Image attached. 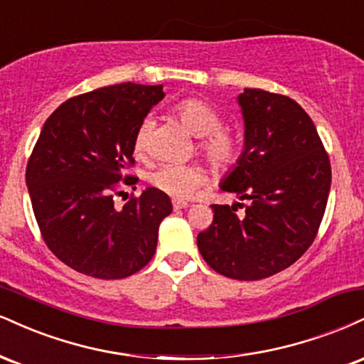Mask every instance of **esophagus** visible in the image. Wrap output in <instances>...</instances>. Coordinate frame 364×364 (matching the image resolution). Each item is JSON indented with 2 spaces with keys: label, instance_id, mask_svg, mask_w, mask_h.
Masks as SVG:
<instances>
[{
  "label": "esophagus",
  "instance_id": "34e87169",
  "mask_svg": "<svg viewBox=\"0 0 364 364\" xmlns=\"http://www.w3.org/2000/svg\"><path fill=\"white\" fill-rule=\"evenodd\" d=\"M186 207H188L186 201H183V200H176V198L173 200V208H174V210H181V208H186Z\"/></svg>",
  "mask_w": 364,
  "mask_h": 364
}]
</instances>
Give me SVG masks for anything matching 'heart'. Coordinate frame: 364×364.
Returning a JSON list of instances; mask_svg holds the SVG:
<instances>
[{"mask_svg":"<svg viewBox=\"0 0 364 364\" xmlns=\"http://www.w3.org/2000/svg\"><path fill=\"white\" fill-rule=\"evenodd\" d=\"M174 113L181 124L198 139V152L210 166L218 171H229L239 163L240 140L230 130L222 129V117L212 105L196 96H186L174 105ZM154 122L144 118L134 134L132 149L135 157H146L151 144ZM207 174L198 164H161L147 174V181L161 193L176 200H186L203 185Z\"/></svg>","mask_w":364,"mask_h":364,"instance_id":"1","label":"heart"}]
</instances>
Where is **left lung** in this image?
Returning a JSON list of instances; mask_svg holds the SVG:
<instances>
[{
    "mask_svg": "<svg viewBox=\"0 0 364 364\" xmlns=\"http://www.w3.org/2000/svg\"><path fill=\"white\" fill-rule=\"evenodd\" d=\"M239 103L246 142L222 190L249 203H213L212 224L196 244L213 271L256 282L287 269L312 246L332 173L312 118L295 100L246 87Z\"/></svg>",
    "mask_w": 364,
    "mask_h": 364,
    "instance_id": "left-lung-1",
    "label": "left lung"
}]
</instances>
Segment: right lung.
Wrapping results in <instances>:
<instances>
[{
    "instance_id": "right-lung-1",
    "label": "right lung",
    "mask_w": 364,
    "mask_h": 364,
    "mask_svg": "<svg viewBox=\"0 0 364 364\" xmlns=\"http://www.w3.org/2000/svg\"><path fill=\"white\" fill-rule=\"evenodd\" d=\"M163 98V86L98 87L65 100L42 127L25 173L30 200L43 242L77 273L120 279L154 256L169 196L147 188L122 210L113 196L120 182L135 190L134 134Z\"/></svg>"
}]
</instances>
